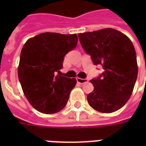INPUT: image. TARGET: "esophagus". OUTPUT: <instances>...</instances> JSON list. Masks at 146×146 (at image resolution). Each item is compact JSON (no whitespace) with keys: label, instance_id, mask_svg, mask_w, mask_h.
<instances>
[{"label":"esophagus","instance_id":"1","mask_svg":"<svg viewBox=\"0 0 146 146\" xmlns=\"http://www.w3.org/2000/svg\"><path fill=\"white\" fill-rule=\"evenodd\" d=\"M76 81H77L78 83L83 84V83L88 82L89 80H88V79H81V78H76Z\"/></svg>","mask_w":146,"mask_h":146}]
</instances>
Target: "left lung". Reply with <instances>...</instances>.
I'll return each instance as SVG.
<instances>
[{"label":"left lung","mask_w":146,"mask_h":146,"mask_svg":"<svg viewBox=\"0 0 146 146\" xmlns=\"http://www.w3.org/2000/svg\"><path fill=\"white\" fill-rule=\"evenodd\" d=\"M80 44L95 65L104 72L91 80L94 90L87 95L90 106L102 113L121 108L131 96L138 75L136 50L127 35L113 29L80 33Z\"/></svg>","instance_id":"obj_1"}]
</instances>
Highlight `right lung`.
Instances as JSON below:
<instances>
[{
    "label": "right lung",
    "instance_id": "obj_1",
    "mask_svg": "<svg viewBox=\"0 0 146 146\" xmlns=\"http://www.w3.org/2000/svg\"><path fill=\"white\" fill-rule=\"evenodd\" d=\"M76 34L44 33L31 38L23 47L18 77L31 105L41 113L50 114L66 106L75 78L62 76L64 56L77 45Z\"/></svg>",
    "mask_w": 146,
    "mask_h": 146
}]
</instances>
